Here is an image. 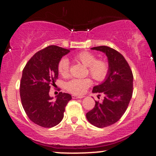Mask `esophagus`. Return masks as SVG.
<instances>
[{
    "label": "esophagus",
    "mask_w": 156,
    "mask_h": 156,
    "mask_svg": "<svg viewBox=\"0 0 156 156\" xmlns=\"http://www.w3.org/2000/svg\"><path fill=\"white\" fill-rule=\"evenodd\" d=\"M83 96H77V95H73V99H79V98H83Z\"/></svg>",
    "instance_id": "1"
}]
</instances>
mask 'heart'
<instances>
[{"label": "heart", "mask_w": 156, "mask_h": 156, "mask_svg": "<svg viewBox=\"0 0 156 156\" xmlns=\"http://www.w3.org/2000/svg\"><path fill=\"white\" fill-rule=\"evenodd\" d=\"M75 59L88 67L89 75L98 81H103L108 74L109 65L106 61L97 59L94 53L88 51H82L75 55ZM58 72L62 76L67 77L69 75V62L67 58H62L58 64ZM90 78L72 79L66 83V89L76 95L84 94L87 89L92 85Z\"/></svg>", "instance_id": "obj_1"}]
</instances>
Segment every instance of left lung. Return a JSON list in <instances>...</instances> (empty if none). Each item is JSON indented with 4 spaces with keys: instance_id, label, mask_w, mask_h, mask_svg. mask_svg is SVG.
Returning <instances> with one entry per match:
<instances>
[{
    "instance_id": "left-lung-1",
    "label": "left lung",
    "mask_w": 156,
    "mask_h": 156,
    "mask_svg": "<svg viewBox=\"0 0 156 156\" xmlns=\"http://www.w3.org/2000/svg\"><path fill=\"white\" fill-rule=\"evenodd\" d=\"M91 49L106 55L109 71L104 81L92 89L93 93L104 94V100L95 101L92 110L87 113V119L98 128H105L117 122L126 111L133 94V76L124 56L116 50L108 46Z\"/></svg>"
}]
</instances>
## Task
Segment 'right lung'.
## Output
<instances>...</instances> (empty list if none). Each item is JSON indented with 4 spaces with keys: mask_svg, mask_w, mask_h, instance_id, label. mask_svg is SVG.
I'll use <instances>...</instances> for the list:
<instances>
[{
    "mask_svg": "<svg viewBox=\"0 0 156 156\" xmlns=\"http://www.w3.org/2000/svg\"><path fill=\"white\" fill-rule=\"evenodd\" d=\"M70 51L50 45L36 53L23 70L20 94L27 116L35 124L43 128L57 125L64 117V112L72 96L60 92L56 100L49 95L51 85L58 78V64Z\"/></svg>",
    "mask_w": 156,
    "mask_h": 156,
    "instance_id": "1",
    "label": "right lung"
}]
</instances>
